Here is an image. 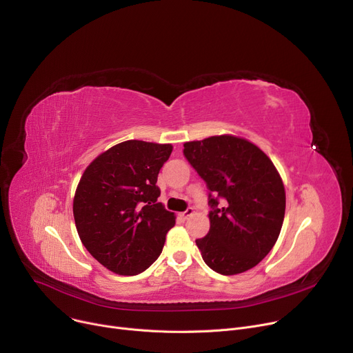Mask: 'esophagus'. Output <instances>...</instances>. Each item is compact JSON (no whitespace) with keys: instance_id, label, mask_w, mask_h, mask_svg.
<instances>
[{"instance_id":"esophagus-1","label":"esophagus","mask_w":353,"mask_h":353,"mask_svg":"<svg viewBox=\"0 0 353 353\" xmlns=\"http://www.w3.org/2000/svg\"><path fill=\"white\" fill-rule=\"evenodd\" d=\"M194 213V210L193 209H188L186 212H183V213H180V216L184 219V220H186V219H189L192 214Z\"/></svg>"}]
</instances>
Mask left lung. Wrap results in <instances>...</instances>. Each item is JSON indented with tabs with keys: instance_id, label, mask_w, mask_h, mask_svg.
I'll return each mask as SVG.
<instances>
[{
	"instance_id": "left-lung-1",
	"label": "left lung",
	"mask_w": 353,
	"mask_h": 353,
	"mask_svg": "<svg viewBox=\"0 0 353 353\" xmlns=\"http://www.w3.org/2000/svg\"><path fill=\"white\" fill-rule=\"evenodd\" d=\"M183 153L214 194L210 230L196 240L203 261L225 276L254 268L283 225L286 193L279 172L256 144L232 134L186 141Z\"/></svg>"
}]
</instances>
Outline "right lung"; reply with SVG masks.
I'll use <instances>...</instances> for the list:
<instances>
[{
	"label": "right lung",
	"mask_w": 353,
	"mask_h": 353,
	"mask_svg": "<svg viewBox=\"0 0 353 353\" xmlns=\"http://www.w3.org/2000/svg\"><path fill=\"white\" fill-rule=\"evenodd\" d=\"M172 144L127 140L99 154L84 170L72 200L81 243L105 269L144 272L160 256L174 213L157 197L159 172Z\"/></svg>",
	"instance_id": "right-lung-1"
}]
</instances>
